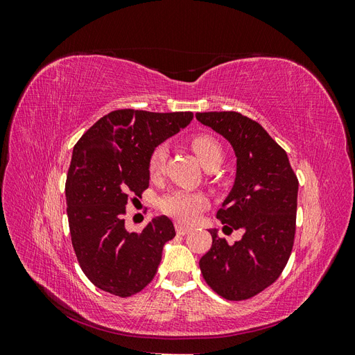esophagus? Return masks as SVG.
I'll list each match as a JSON object with an SVG mask.
<instances>
[{
    "instance_id": "obj_1",
    "label": "esophagus",
    "mask_w": 355,
    "mask_h": 355,
    "mask_svg": "<svg viewBox=\"0 0 355 355\" xmlns=\"http://www.w3.org/2000/svg\"><path fill=\"white\" fill-rule=\"evenodd\" d=\"M175 228H176V232H178L179 235H187V234L189 232V228L184 227V225H180V223H176Z\"/></svg>"
}]
</instances>
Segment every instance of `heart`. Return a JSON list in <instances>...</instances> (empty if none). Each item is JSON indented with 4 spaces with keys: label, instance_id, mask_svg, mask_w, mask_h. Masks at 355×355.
<instances>
[{
    "label": "heart",
    "instance_id": "heart-1",
    "mask_svg": "<svg viewBox=\"0 0 355 355\" xmlns=\"http://www.w3.org/2000/svg\"><path fill=\"white\" fill-rule=\"evenodd\" d=\"M191 146L204 167L220 164L223 149L220 142L210 133H201L191 137ZM168 157V148L164 144L157 145L148 157V173L151 179H158L164 171ZM209 206V198L200 192H188L176 189L171 191L158 201V207L167 216L173 218L179 223H194L200 213Z\"/></svg>",
    "mask_w": 355,
    "mask_h": 355
}]
</instances>
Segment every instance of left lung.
<instances>
[{
    "instance_id": "1",
    "label": "left lung",
    "mask_w": 355,
    "mask_h": 355,
    "mask_svg": "<svg viewBox=\"0 0 355 355\" xmlns=\"http://www.w3.org/2000/svg\"><path fill=\"white\" fill-rule=\"evenodd\" d=\"M196 116L228 139L237 155V178L216 218L225 234L243 231L230 245L211 230L200 270L219 296L250 299L277 282L292 254L299 182L284 149L259 123L234 111Z\"/></svg>"
}]
</instances>
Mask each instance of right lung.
<instances>
[{
    "label": "right lung",
    "instance_id": "1",
    "mask_svg": "<svg viewBox=\"0 0 355 355\" xmlns=\"http://www.w3.org/2000/svg\"><path fill=\"white\" fill-rule=\"evenodd\" d=\"M192 112L118 110L96 121L72 151L65 192L71 241L85 277L128 297L153 282L164 244L176 235L167 216L142 232L125 230V206L149 187L148 157L187 127Z\"/></svg>",
    "mask_w": 355,
    "mask_h": 355
}]
</instances>
